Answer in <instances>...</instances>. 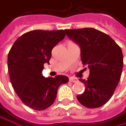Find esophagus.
I'll use <instances>...</instances> for the list:
<instances>
[{"label":"esophagus","instance_id":"obj_1","mask_svg":"<svg viewBox=\"0 0 126 126\" xmlns=\"http://www.w3.org/2000/svg\"><path fill=\"white\" fill-rule=\"evenodd\" d=\"M69 81H71V82H78L79 79L77 78H75V77H70L69 78Z\"/></svg>","mask_w":126,"mask_h":126}]
</instances>
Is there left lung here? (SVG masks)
Masks as SVG:
<instances>
[{"label": "left lung", "mask_w": 126, "mask_h": 126, "mask_svg": "<svg viewBox=\"0 0 126 126\" xmlns=\"http://www.w3.org/2000/svg\"><path fill=\"white\" fill-rule=\"evenodd\" d=\"M66 32L79 45L81 62L90 69L88 80L79 79L85 91L77 99L88 108L102 107L113 96L120 80L123 66L121 47L108 35L93 28L66 29Z\"/></svg>", "instance_id": "left-lung-1"}]
</instances>
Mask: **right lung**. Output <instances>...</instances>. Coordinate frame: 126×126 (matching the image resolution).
<instances>
[{
    "label": "right lung",
    "mask_w": 126,
    "mask_h": 126,
    "mask_svg": "<svg viewBox=\"0 0 126 126\" xmlns=\"http://www.w3.org/2000/svg\"><path fill=\"white\" fill-rule=\"evenodd\" d=\"M65 30H33L23 34L9 51L7 64L12 86L29 107L44 110L57 97L58 88L69 78L57 76L45 78L41 72L48 63L51 51L65 38Z\"/></svg>",
    "instance_id": "obj_1"
}]
</instances>
